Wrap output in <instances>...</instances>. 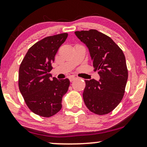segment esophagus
<instances>
[{
  "label": "esophagus",
  "instance_id": "34e87169",
  "mask_svg": "<svg viewBox=\"0 0 147 147\" xmlns=\"http://www.w3.org/2000/svg\"><path fill=\"white\" fill-rule=\"evenodd\" d=\"M69 79H70V82H73L74 80H75L76 79V77H74V76H70V77H69Z\"/></svg>",
  "mask_w": 147,
  "mask_h": 147
}]
</instances>
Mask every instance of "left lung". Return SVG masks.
Instances as JSON below:
<instances>
[{
    "label": "left lung",
    "mask_w": 147,
    "mask_h": 147,
    "mask_svg": "<svg viewBox=\"0 0 147 147\" xmlns=\"http://www.w3.org/2000/svg\"><path fill=\"white\" fill-rule=\"evenodd\" d=\"M75 35L88 48L99 81L85 80L84 103L91 112L106 115L114 110L124 97L128 79L126 59L118 45L96 30L76 31Z\"/></svg>",
    "instance_id": "1"
}]
</instances>
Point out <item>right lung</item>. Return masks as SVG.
Segmentation results:
<instances>
[{
	"mask_svg": "<svg viewBox=\"0 0 147 147\" xmlns=\"http://www.w3.org/2000/svg\"><path fill=\"white\" fill-rule=\"evenodd\" d=\"M68 34L45 37L28 50L22 61L18 74V87L27 106L34 113L44 117L61 109L62 97L70 86L68 79H50L52 63Z\"/></svg>",
	"mask_w": 147,
	"mask_h": 147,
	"instance_id": "obj_1",
	"label": "right lung"
}]
</instances>
